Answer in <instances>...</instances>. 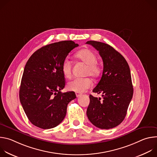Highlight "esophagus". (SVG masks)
Listing matches in <instances>:
<instances>
[{"label":"esophagus","mask_w":157,"mask_h":157,"mask_svg":"<svg viewBox=\"0 0 157 157\" xmlns=\"http://www.w3.org/2000/svg\"><path fill=\"white\" fill-rule=\"evenodd\" d=\"M81 95V93H76V97H77V98L79 97Z\"/></svg>","instance_id":"1"}]
</instances>
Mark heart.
<instances>
[{
	"label": "heart",
	"mask_w": 157,
	"mask_h": 157,
	"mask_svg": "<svg viewBox=\"0 0 157 157\" xmlns=\"http://www.w3.org/2000/svg\"><path fill=\"white\" fill-rule=\"evenodd\" d=\"M75 57L86 64L85 75H90L93 78H97L101 73V66L96 61L97 56L94 52L88 48H83L78 51ZM72 64L68 58H65L61 64V71L65 78H70L71 76ZM93 85L91 79L89 78H77L70 81L67 87L70 91L82 93Z\"/></svg>",
	"instance_id": "1"
}]
</instances>
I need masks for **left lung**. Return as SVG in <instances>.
<instances>
[{"label": "left lung", "mask_w": 157, "mask_h": 157, "mask_svg": "<svg viewBox=\"0 0 157 157\" xmlns=\"http://www.w3.org/2000/svg\"><path fill=\"white\" fill-rule=\"evenodd\" d=\"M99 53L103 61L102 75L93 92L102 99L89 96L87 116L96 127L109 129L119 125L125 117L133 89L129 66L124 56L109 44L88 41Z\"/></svg>", "instance_id": "8db88e82"}]
</instances>
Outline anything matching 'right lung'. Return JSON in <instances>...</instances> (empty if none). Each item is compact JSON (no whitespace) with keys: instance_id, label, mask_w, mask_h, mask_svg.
Listing matches in <instances>:
<instances>
[{"instance_id":"add662e5","label":"right lung","mask_w":157,"mask_h":157,"mask_svg":"<svg viewBox=\"0 0 157 157\" xmlns=\"http://www.w3.org/2000/svg\"><path fill=\"white\" fill-rule=\"evenodd\" d=\"M78 46L71 40L49 44L36 50L27 61L19 97L34 125L43 129L56 127L64 119L68 103L76 98L73 91H61L65 86L61 64Z\"/></svg>"}]
</instances>
